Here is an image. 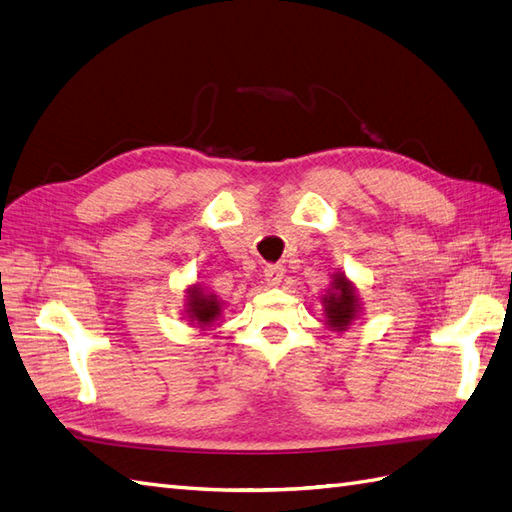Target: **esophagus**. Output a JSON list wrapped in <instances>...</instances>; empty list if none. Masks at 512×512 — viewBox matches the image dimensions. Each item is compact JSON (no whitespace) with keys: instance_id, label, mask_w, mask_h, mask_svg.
<instances>
[{"instance_id":"1","label":"esophagus","mask_w":512,"mask_h":512,"mask_svg":"<svg viewBox=\"0 0 512 512\" xmlns=\"http://www.w3.org/2000/svg\"><path fill=\"white\" fill-rule=\"evenodd\" d=\"M264 277H266V283L268 285H279L281 279H283V266L279 264H268L264 268Z\"/></svg>"}]
</instances>
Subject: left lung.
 Instances as JSON below:
<instances>
[{"instance_id": "1", "label": "left lung", "mask_w": 512, "mask_h": 512, "mask_svg": "<svg viewBox=\"0 0 512 512\" xmlns=\"http://www.w3.org/2000/svg\"><path fill=\"white\" fill-rule=\"evenodd\" d=\"M331 288H334V292L327 294L323 299L327 325L342 331L351 325V320L358 314V296H355L353 285L342 275H334Z\"/></svg>"}]
</instances>
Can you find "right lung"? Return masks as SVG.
<instances>
[{"mask_svg": "<svg viewBox=\"0 0 512 512\" xmlns=\"http://www.w3.org/2000/svg\"><path fill=\"white\" fill-rule=\"evenodd\" d=\"M187 314L192 318V323L198 327H209L213 320L220 316V303L216 301L213 294H202L198 285L189 288V299H187Z\"/></svg>", "mask_w": 512, "mask_h": 512, "instance_id": "right-lung-1", "label": "right lung"}]
</instances>
